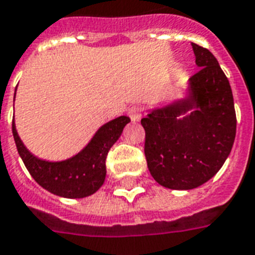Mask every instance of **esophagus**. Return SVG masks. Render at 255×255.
I'll return each instance as SVG.
<instances>
[{"instance_id": "esophagus-1", "label": "esophagus", "mask_w": 255, "mask_h": 255, "mask_svg": "<svg viewBox=\"0 0 255 255\" xmlns=\"http://www.w3.org/2000/svg\"><path fill=\"white\" fill-rule=\"evenodd\" d=\"M141 107L138 106H132L131 109L128 110V115H129V118H131L132 122H140V119H141Z\"/></svg>"}]
</instances>
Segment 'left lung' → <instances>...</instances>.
Returning a JSON list of instances; mask_svg holds the SVG:
<instances>
[{"label": "left lung", "instance_id": "obj_1", "mask_svg": "<svg viewBox=\"0 0 255 255\" xmlns=\"http://www.w3.org/2000/svg\"><path fill=\"white\" fill-rule=\"evenodd\" d=\"M191 45L200 69L188 80L185 98L141 119L149 171L171 190H191L210 181L228 158L236 137L228 78L208 49Z\"/></svg>", "mask_w": 255, "mask_h": 255}]
</instances>
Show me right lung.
I'll list each match as a JSON object with an SVG mask.
<instances>
[{
  "label": "right lung",
  "mask_w": 255,
  "mask_h": 255,
  "mask_svg": "<svg viewBox=\"0 0 255 255\" xmlns=\"http://www.w3.org/2000/svg\"><path fill=\"white\" fill-rule=\"evenodd\" d=\"M16 90V89H15ZM128 117H119L107 122L95 132L81 152L64 161H45L34 156L20 140L13 121V136L24 166L47 191L69 199H81L93 195L106 178V157L110 148L121 137Z\"/></svg>",
  "instance_id": "obj_1"
}]
</instances>
